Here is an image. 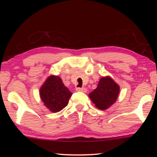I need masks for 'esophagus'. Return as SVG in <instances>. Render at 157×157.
<instances>
[{"label":"esophagus","mask_w":157,"mask_h":157,"mask_svg":"<svg viewBox=\"0 0 157 157\" xmlns=\"http://www.w3.org/2000/svg\"><path fill=\"white\" fill-rule=\"evenodd\" d=\"M76 91H81V92H83V93H86V92L87 91V89L84 87H83V88L78 87V88H76Z\"/></svg>","instance_id":"obj_1"}]
</instances>
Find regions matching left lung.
Returning <instances> with one entry per match:
<instances>
[{"label": "left lung", "mask_w": 157, "mask_h": 157, "mask_svg": "<svg viewBox=\"0 0 157 157\" xmlns=\"http://www.w3.org/2000/svg\"><path fill=\"white\" fill-rule=\"evenodd\" d=\"M119 93V85L112 78L109 76L102 77L97 88L89 94V97L97 108L105 110L117 101Z\"/></svg>", "instance_id": "left-lung-1"}]
</instances>
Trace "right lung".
Masks as SVG:
<instances>
[{"mask_svg":"<svg viewBox=\"0 0 157 157\" xmlns=\"http://www.w3.org/2000/svg\"><path fill=\"white\" fill-rule=\"evenodd\" d=\"M72 93L59 77L49 76L40 89V98L52 112H59L68 105Z\"/></svg>","mask_w":157,"mask_h":157,"instance_id":"add662e5","label":"right lung"}]
</instances>
